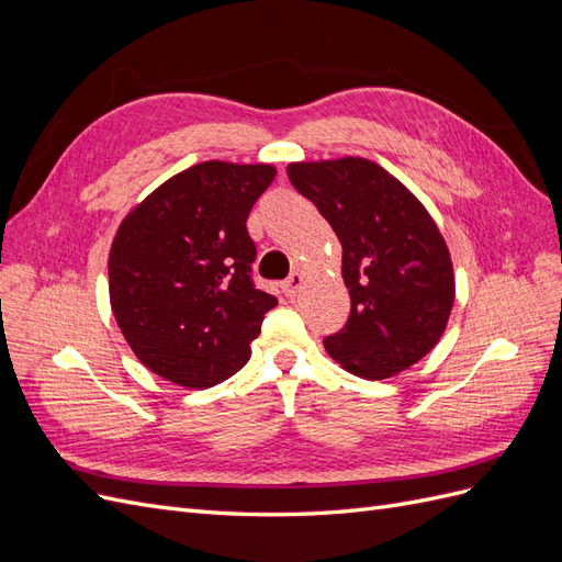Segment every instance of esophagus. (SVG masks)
I'll return each instance as SVG.
<instances>
[{
  "instance_id": "esophagus-1",
  "label": "esophagus",
  "mask_w": 562,
  "mask_h": 562,
  "mask_svg": "<svg viewBox=\"0 0 562 562\" xmlns=\"http://www.w3.org/2000/svg\"><path fill=\"white\" fill-rule=\"evenodd\" d=\"M302 283H304V277L300 274V271H293V274L283 281V293H285L288 297H295V295L300 293Z\"/></svg>"
}]
</instances>
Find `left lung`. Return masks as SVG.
Here are the masks:
<instances>
[{
    "label": "left lung",
    "mask_w": 562,
    "mask_h": 562,
    "mask_svg": "<svg viewBox=\"0 0 562 562\" xmlns=\"http://www.w3.org/2000/svg\"><path fill=\"white\" fill-rule=\"evenodd\" d=\"M285 171L342 244L351 312L323 339L330 359L366 380L415 366L438 345L454 302L450 250L434 217L375 161H295Z\"/></svg>",
    "instance_id": "obj_1"
}]
</instances>
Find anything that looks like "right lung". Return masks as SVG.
<instances>
[{"instance_id": "obj_1", "label": "right lung", "mask_w": 562, "mask_h": 562, "mask_svg": "<svg viewBox=\"0 0 562 562\" xmlns=\"http://www.w3.org/2000/svg\"><path fill=\"white\" fill-rule=\"evenodd\" d=\"M271 164L203 161L159 184L116 229L110 304L128 347L155 375L209 389L250 359L277 297L250 279L252 203Z\"/></svg>"}]
</instances>
